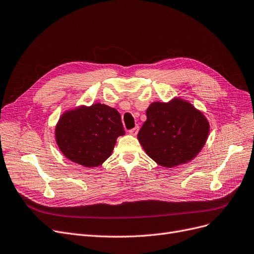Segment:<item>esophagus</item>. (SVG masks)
<instances>
[{"label":"esophagus","mask_w":254,"mask_h":254,"mask_svg":"<svg viewBox=\"0 0 254 254\" xmlns=\"http://www.w3.org/2000/svg\"><path fill=\"white\" fill-rule=\"evenodd\" d=\"M138 129H139V127H134V128L130 129L128 133H129L130 135H132V136H136V135L138 134Z\"/></svg>","instance_id":"esophagus-1"}]
</instances>
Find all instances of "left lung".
Segmentation results:
<instances>
[{
  "label": "left lung",
  "mask_w": 254,
  "mask_h": 254,
  "mask_svg": "<svg viewBox=\"0 0 254 254\" xmlns=\"http://www.w3.org/2000/svg\"><path fill=\"white\" fill-rule=\"evenodd\" d=\"M209 134V122L190 102L174 98L155 101L146 110V121L138 140L148 157L163 167L191 161L200 153Z\"/></svg>",
  "instance_id": "obj_1"
}]
</instances>
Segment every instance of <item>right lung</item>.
<instances>
[{
  "instance_id": "1",
  "label": "right lung",
  "mask_w": 254,
  "mask_h": 254,
  "mask_svg": "<svg viewBox=\"0 0 254 254\" xmlns=\"http://www.w3.org/2000/svg\"><path fill=\"white\" fill-rule=\"evenodd\" d=\"M126 132L119 112L94 103L65 111L55 127V140L63 155L86 167L101 165Z\"/></svg>"
}]
</instances>
